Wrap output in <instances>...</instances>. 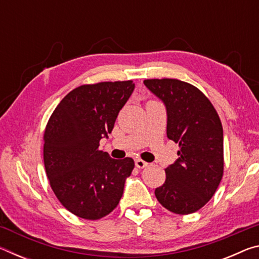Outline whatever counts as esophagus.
Here are the masks:
<instances>
[{
  "instance_id": "34e87169",
  "label": "esophagus",
  "mask_w": 259,
  "mask_h": 259,
  "mask_svg": "<svg viewBox=\"0 0 259 259\" xmlns=\"http://www.w3.org/2000/svg\"><path fill=\"white\" fill-rule=\"evenodd\" d=\"M135 164H136V166H137V168H139V169L146 168V166L148 165L147 162L143 161L142 159H137V160H136V161H135Z\"/></svg>"
}]
</instances>
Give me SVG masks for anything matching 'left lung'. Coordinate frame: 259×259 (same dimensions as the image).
<instances>
[{
	"label": "left lung",
	"instance_id": "obj_1",
	"mask_svg": "<svg viewBox=\"0 0 259 259\" xmlns=\"http://www.w3.org/2000/svg\"><path fill=\"white\" fill-rule=\"evenodd\" d=\"M144 84L166 109V136L179 144L178 159L165 169L155 190L169 211L188 214L212 198L224 170L223 126L216 109L201 91L176 78H153Z\"/></svg>",
	"mask_w": 259,
	"mask_h": 259
}]
</instances>
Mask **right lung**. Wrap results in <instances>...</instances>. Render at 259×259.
I'll list each match as a JSON object with an SVG mask.
<instances>
[{
  "label": "right lung",
  "instance_id": "obj_1",
  "mask_svg": "<svg viewBox=\"0 0 259 259\" xmlns=\"http://www.w3.org/2000/svg\"><path fill=\"white\" fill-rule=\"evenodd\" d=\"M134 89L133 81L81 85L65 96L48 122L43 146L47 176L57 199L77 217L103 218L122 198L135 162L112 159L98 147Z\"/></svg>",
  "mask_w": 259,
  "mask_h": 259
}]
</instances>
